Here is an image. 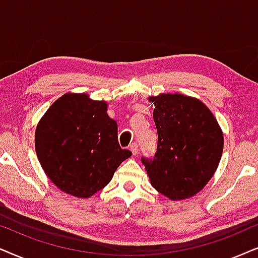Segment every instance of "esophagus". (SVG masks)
I'll use <instances>...</instances> for the list:
<instances>
[{"label":"esophagus","instance_id":"esophagus-1","mask_svg":"<svg viewBox=\"0 0 258 258\" xmlns=\"http://www.w3.org/2000/svg\"><path fill=\"white\" fill-rule=\"evenodd\" d=\"M130 150H131V152L136 156V154L138 153V144L132 143L131 145H130Z\"/></svg>","mask_w":258,"mask_h":258}]
</instances>
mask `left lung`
Returning <instances> with one entry per match:
<instances>
[{"mask_svg":"<svg viewBox=\"0 0 258 258\" xmlns=\"http://www.w3.org/2000/svg\"><path fill=\"white\" fill-rule=\"evenodd\" d=\"M158 132L157 153L142 158L151 185L171 201L203 190L217 170L224 138L215 115L198 99L179 93L150 97Z\"/></svg>","mask_w":258,"mask_h":258,"instance_id":"1","label":"left lung"}]
</instances>
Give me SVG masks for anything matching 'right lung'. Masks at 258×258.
<instances>
[{"label": "right lung", "instance_id": "obj_1", "mask_svg": "<svg viewBox=\"0 0 258 258\" xmlns=\"http://www.w3.org/2000/svg\"><path fill=\"white\" fill-rule=\"evenodd\" d=\"M37 159L55 186L78 198H89L111 181L132 156L118 142V125L107 114V102L85 93H66L36 126Z\"/></svg>", "mask_w": 258, "mask_h": 258}]
</instances>
